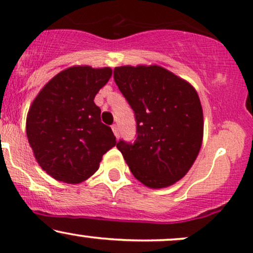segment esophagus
Listing matches in <instances>:
<instances>
[{
    "label": "esophagus",
    "instance_id": "esophagus-1",
    "mask_svg": "<svg viewBox=\"0 0 253 253\" xmlns=\"http://www.w3.org/2000/svg\"><path fill=\"white\" fill-rule=\"evenodd\" d=\"M112 129H113V133H114L115 138L119 139V136H120V132H119V126H118V125H113Z\"/></svg>",
    "mask_w": 253,
    "mask_h": 253
}]
</instances>
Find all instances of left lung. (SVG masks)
I'll return each instance as SVG.
<instances>
[{
	"instance_id": "obj_1",
	"label": "left lung",
	"mask_w": 253,
	"mask_h": 253,
	"mask_svg": "<svg viewBox=\"0 0 253 253\" xmlns=\"http://www.w3.org/2000/svg\"><path fill=\"white\" fill-rule=\"evenodd\" d=\"M114 80L135 113L133 145L117 144L130 172L161 189L187 175L203 140V112L196 89L161 65H124Z\"/></svg>"
}]
</instances>
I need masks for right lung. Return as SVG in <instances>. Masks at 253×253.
<instances>
[{
	"label": "right lung",
	"mask_w": 253,
	"mask_h": 253,
	"mask_svg": "<svg viewBox=\"0 0 253 253\" xmlns=\"http://www.w3.org/2000/svg\"><path fill=\"white\" fill-rule=\"evenodd\" d=\"M112 74L110 68L71 66L48 81L32 102L26 119L28 143L52 178L68 184L84 182L117 145L94 102Z\"/></svg>",
	"instance_id": "add662e5"
}]
</instances>
